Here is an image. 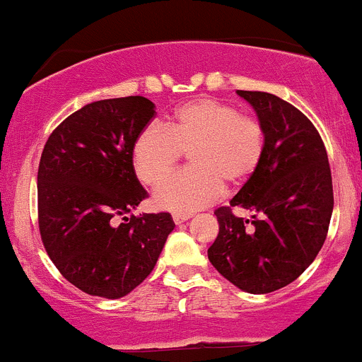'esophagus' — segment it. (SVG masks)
<instances>
[{"mask_svg":"<svg viewBox=\"0 0 362 362\" xmlns=\"http://www.w3.org/2000/svg\"><path fill=\"white\" fill-rule=\"evenodd\" d=\"M189 216H192V214H189V213H174L173 214V220H174V223L180 225V223H182V221L188 220Z\"/></svg>","mask_w":362,"mask_h":362,"instance_id":"1","label":"esophagus"}]
</instances>
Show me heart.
Segmentation results:
<instances>
[{
  "label": "heart",
  "instance_id": "heart-1",
  "mask_svg": "<svg viewBox=\"0 0 362 362\" xmlns=\"http://www.w3.org/2000/svg\"><path fill=\"white\" fill-rule=\"evenodd\" d=\"M266 151L264 128L230 103L199 98L182 103L165 127L148 124L132 148L135 173L146 185H158L175 170L185 152L192 170L162 183L155 204L189 213L214 202L227 189L248 185Z\"/></svg>",
  "mask_w": 362,
  "mask_h": 362
}]
</instances>
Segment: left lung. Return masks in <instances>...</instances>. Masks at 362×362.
Segmentation results:
<instances>
[{"label": "left lung", "instance_id": "1", "mask_svg": "<svg viewBox=\"0 0 362 362\" xmlns=\"http://www.w3.org/2000/svg\"><path fill=\"white\" fill-rule=\"evenodd\" d=\"M266 135L262 163L230 206L218 207L209 262L250 294L287 287L315 260L331 221L332 177L320 134L292 103L262 91H241ZM246 209L252 220L235 217Z\"/></svg>", "mask_w": 362, "mask_h": 362}]
</instances>
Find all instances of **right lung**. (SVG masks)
Here are the masks:
<instances>
[{
    "mask_svg": "<svg viewBox=\"0 0 362 362\" xmlns=\"http://www.w3.org/2000/svg\"><path fill=\"white\" fill-rule=\"evenodd\" d=\"M153 117L155 103L144 96L98 100L70 114L42 151V243L59 273L89 296L130 294L176 227L169 213L127 216L148 197L132 148Z\"/></svg>",
    "mask_w": 362,
    "mask_h": 362,
    "instance_id": "right-lung-1",
    "label": "right lung"
}]
</instances>
